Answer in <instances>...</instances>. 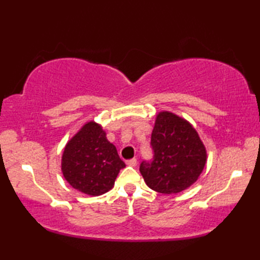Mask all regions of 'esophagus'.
Returning <instances> with one entry per match:
<instances>
[{"instance_id": "34e87169", "label": "esophagus", "mask_w": 260, "mask_h": 260, "mask_svg": "<svg viewBox=\"0 0 260 260\" xmlns=\"http://www.w3.org/2000/svg\"><path fill=\"white\" fill-rule=\"evenodd\" d=\"M126 164L129 165V167H136L137 164V159L136 158H131V159H127Z\"/></svg>"}]
</instances>
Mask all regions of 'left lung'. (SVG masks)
<instances>
[{"mask_svg":"<svg viewBox=\"0 0 260 260\" xmlns=\"http://www.w3.org/2000/svg\"><path fill=\"white\" fill-rule=\"evenodd\" d=\"M152 159H144L140 172L152 190L172 194L198 180L206 165L207 153L197 131L172 113L157 115L151 136Z\"/></svg>","mask_w":260,"mask_h":260,"instance_id":"left-lung-1","label":"left lung"}]
</instances>
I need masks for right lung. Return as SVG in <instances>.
I'll use <instances>...</instances> for the list:
<instances>
[{"mask_svg": "<svg viewBox=\"0 0 260 260\" xmlns=\"http://www.w3.org/2000/svg\"><path fill=\"white\" fill-rule=\"evenodd\" d=\"M125 163L106 139L102 126L89 121L64 147L61 169L68 183L89 196L112 189Z\"/></svg>", "mask_w": 260, "mask_h": 260, "instance_id": "1", "label": "right lung"}]
</instances>
